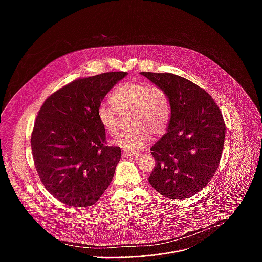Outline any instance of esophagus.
<instances>
[{
	"label": "esophagus",
	"instance_id": "esophagus-1",
	"mask_svg": "<svg viewBox=\"0 0 262 262\" xmlns=\"http://www.w3.org/2000/svg\"><path fill=\"white\" fill-rule=\"evenodd\" d=\"M140 154L139 152H130V151H123L122 152V158L123 159H127V158H137L139 157Z\"/></svg>",
	"mask_w": 262,
	"mask_h": 262
}]
</instances>
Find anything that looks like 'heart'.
I'll return each mask as SVG.
<instances>
[{
  "label": "heart",
  "mask_w": 262,
  "mask_h": 262,
  "mask_svg": "<svg viewBox=\"0 0 262 262\" xmlns=\"http://www.w3.org/2000/svg\"><path fill=\"white\" fill-rule=\"evenodd\" d=\"M113 106L100 104L97 107V119L104 132L114 137L118 133L120 116H127L129 128L120 134L115 145L127 151L141 150L151 139L166 133L172 105L167 92L143 82H127L117 87L111 95Z\"/></svg>",
  "instance_id": "heart-1"
}]
</instances>
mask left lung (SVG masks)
<instances>
[{
  "label": "left lung",
  "instance_id": "left-lung-1",
  "mask_svg": "<svg viewBox=\"0 0 262 262\" xmlns=\"http://www.w3.org/2000/svg\"><path fill=\"white\" fill-rule=\"evenodd\" d=\"M171 100L165 134L152 147L156 167L149 183L170 199L189 198L208 184L221 160L226 126L213 98L193 82L173 73L141 72Z\"/></svg>",
  "mask_w": 262,
  "mask_h": 262
}]
</instances>
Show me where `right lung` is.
<instances>
[{
  "label": "right lung",
  "instance_id": "obj_1",
  "mask_svg": "<svg viewBox=\"0 0 262 262\" xmlns=\"http://www.w3.org/2000/svg\"><path fill=\"white\" fill-rule=\"evenodd\" d=\"M126 74L113 71L74 80L49 96L37 114L31 136L34 165L60 202L91 206L111 183L121 149L106 145L96 112Z\"/></svg>",
  "mask_w": 262,
  "mask_h": 262
}]
</instances>
